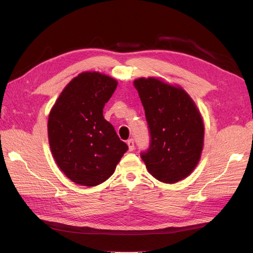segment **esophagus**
<instances>
[{
	"label": "esophagus",
	"instance_id": "34e87169",
	"mask_svg": "<svg viewBox=\"0 0 253 253\" xmlns=\"http://www.w3.org/2000/svg\"><path fill=\"white\" fill-rule=\"evenodd\" d=\"M127 147H128V151L132 152L135 149V145H134V139H128L127 140Z\"/></svg>",
	"mask_w": 253,
	"mask_h": 253
}]
</instances>
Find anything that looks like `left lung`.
Returning a JSON list of instances; mask_svg holds the SVG:
<instances>
[{"label": "left lung", "mask_w": 253, "mask_h": 253, "mask_svg": "<svg viewBox=\"0 0 253 253\" xmlns=\"http://www.w3.org/2000/svg\"><path fill=\"white\" fill-rule=\"evenodd\" d=\"M144 109L151 136L141 153L149 173L166 183H175L192 173L204 147V121L196 104L180 86L158 78L134 81Z\"/></svg>", "instance_id": "8db88e82"}]
</instances>
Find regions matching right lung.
I'll return each mask as SVG.
<instances>
[{
  "label": "right lung",
  "instance_id": "right-lung-1",
  "mask_svg": "<svg viewBox=\"0 0 253 253\" xmlns=\"http://www.w3.org/2000/svg\"><path fill=\"white\" fill-rule=\"evenodd\" d=\"M117 81L83 72L62 90L50 110L48 141L56 164L68 178L95 187L110 178L127 145L103 117Z\"/></svg>",
  "mask_w": 253,
  "mask_h": 253
}]
</instances>
